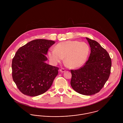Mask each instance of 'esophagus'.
I'll use <instances>...</instances> for the list:
<instances>
[{
	"label": "esophagus",
	"instance_id": "esophagus-1",
	"mask_svg": "<svg viewBox=\"0 0 123 123\" xmlns=\"http://www.w3.org/2000/svg\"><path fill=\"white\" fill-rule=\"evenodd\" d=\"M65 71V69H63V68H62V69H61L60 70V71L61 72H64Z\"/></svg>",
	"mask_w": 123,
	"mask_h": 123
}]
</instances>
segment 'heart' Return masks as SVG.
I'll return each mask as SVG.
<instances>
[{"label":"heart","instance_id":"obj_1","mask_svg":"<svg viewBox=\"0 0 123 123\" xmlns=\"http://www.w3.org/2000/svg\"><path fill=\"white\" fill-rule=\"evenodd\" d=\"M89 51V46L85 42L66 41L58 43L55 49H50L48 56L54 64L60 62L65 57V62L70 68H77L84 63Z\"/></svg>","mask_w":123,"mask_h":123}]
</instances>
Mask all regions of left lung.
I'll return each instance as SVG.
<instances>
[{"mask_svg":"<svg viewBox=\"0 0 123 123\" xmlns=\"http://www.w3.org/2000/svg\"><path fill=\"white\" fill-rule=\"evenodd\" d=\"M91 52L85 65L71 70L70 85L78 93L90 96L98 93L109 78L111 59L107 52L96 41L86 37Z\"/></svg>","mask_w":123,"mask_h":123,"instance_id":"1","label":"left lung"}]
</instances>
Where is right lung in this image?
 Masks as SVG:
<instances>
[{"mask_svg": "<svg viewBox=\"0 0 123 123\" xmlns=\"http://www.w3.org/2000/svg\"><path fill=\"white\" fill-rule=\"evenodd\" d=\"M55 43L36 39L21 47L16 53L12 63V78L24 94L35 97L51 87L59 68L47 64L45 55Z\"/></svg>", "mask_w": 123, "mask_h": 123, "instance_id": "obj_1", "label": "right lung"}]
</instances>
